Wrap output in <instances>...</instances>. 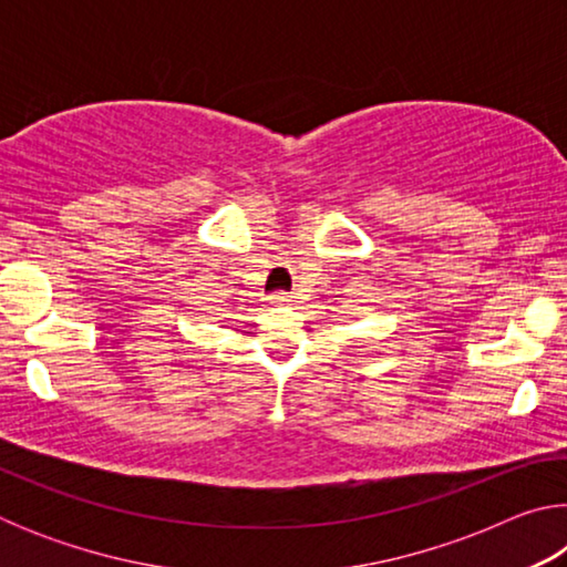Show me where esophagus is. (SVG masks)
Here are the masks:
<instances>
[{"instance_id":"obj_1","label":"esophagus","mask_w":567,"mask_h":567,"mask_svg":"<svg viewBox=\"0 0 567 567\" xmlns=\"http://www.w3.org/2000/svg\"><path fill=\"white\" fill-rule=\"evenodd\" d=\"M270 302H272V305H290V302H292V295H287V292H277V295H272V297H270Z\"/></svg>"}]
</instances>
